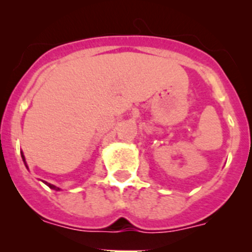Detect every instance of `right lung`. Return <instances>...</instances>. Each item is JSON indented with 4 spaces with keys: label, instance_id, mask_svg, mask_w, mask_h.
Segmentation results:
<instances>
[{
    "label": "right lung",
    "instance_id": "1",
    "mask_svg": "<svg viewBox=\"0 0 252 252\" xmlns=\"http://www.w3.org/2000/svg\"><path fill=\"white\" fill-rule=\"evenodd\" d=\"M20 155H22V158H23V162H24V164H25V167H27V169H29L28 168V164H27V161H25V157H24V154H23V152H20ZM42 182H44V180H42ZM45 184L47 185L48 188H51V189H53V190H56V191H60V188L58 187H56V185H53V184H50V183H47V182H44Z\"/></svg>",
    "mask_w": 252,
    "mask_h": 252
}]
</instances>
